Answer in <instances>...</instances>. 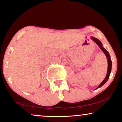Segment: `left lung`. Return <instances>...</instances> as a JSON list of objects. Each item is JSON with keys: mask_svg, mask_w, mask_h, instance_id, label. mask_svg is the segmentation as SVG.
<instances>
[{"mask_svg": "<svg viewBox=\"0 0 122 122\" xmlns=\"http://www.w3.org/2000/svg\"><path fill=\"white\" fill-rule=\"evenodd\" d=\"M91 38H92V39L93 41H94L98 46H99L100 49H101L102 51L104 53V54H106L107 58V60H108V71H107V76H106V78H105V79L103 80V81L101 83V84H100L99 86H98V88H97V89H98V88L101 87L102 86H103V85H104L105 83L107 82V81H108V78H109V77L110 74H111V69H112V61H111V56H110L109 53H108V51H107L106 49H104V48L103 47L101 41H100L99 40H98V39H97V38H96L91 37Z\"/></svg>", "mask_w": 122, "mask_h": 122, "instance_id": "8db88e82", "label": "left lung"}]
</instances>
